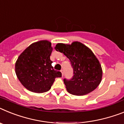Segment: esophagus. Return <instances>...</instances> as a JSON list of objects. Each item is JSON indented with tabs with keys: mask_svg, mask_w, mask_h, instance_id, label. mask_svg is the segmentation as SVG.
Returning <instances> with one entry per match:
<instances>
[{
	"mask_svg": "<svg viewBox=\"0 0 124 124\" xmlns=\"http://www.w3.org/2000/svg\"><path fill=\"white\" fill-rule=\"evenodd\" d=\"M61 71V72H62V76H64V70H63V69H62V70H60Z\"/></svg>",
	"mask_w": 124,
	"mask_h": 124,
	"instance_id": "34e87169",
	"label": "esophagus"
}]
</instances>
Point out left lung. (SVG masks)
<instances>
[{"label": "left lung", "instance_id": "8db88e82", "mask_svg": "<svg viewBox=\"0 0 124 124\" xmlns=\"http://www.w3.org/2000/svg\"><path fill=\"white\" fill-rule=\"evenodd\" d=\"M55 49L69 59L73 69L72 78L64 79L69 93L85 95L97 88L101 81L102 69L98 60L89 48L75 41L71 45L58 43Z\"/></svg>", "mask_w": 124, "mask_h": 124}]
</instances>
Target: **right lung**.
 Returning a JSON list of instances; mask_svg holds the SVG:
<instances>
[{
  "label": "right lung",
  "instance_id": "obj_1",
  "mask_svg": "<svg viewBox=\"0 0 124 124\" xmlns=\"http://www.w3.org/2000/svg\"><path fill=\"white\" fill-rule=\"evenodd\" d=\"M51 43L42 40L25 49L16 62V74L19 81L29 91L45 93L50 90L56 78L62 77L55 70L50 60L52 52Z\"/></svg>",
  "mask_w": 124,
  "mask_h": 124
}]
</instances>
